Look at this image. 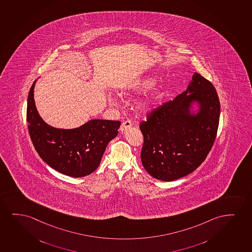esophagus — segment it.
Masks as SVG:
<instances>
[{
    "label": "esophagus",
    "instance_id": "1",
    "mask_svg": "<svg viewBox=\"0 0 252 252\" xmlns=\"http://www.w3.org/2000/svg\"><path fill=\"white\" fill-rule=\"evenodd\" d=\"M131 122L130 120H126V121H123L121 125V131H123L126 130V129H127V128L131 127Z\"/></svg>",
    "mask_w": 252,
    "mask_h": 252
}]
</instances>
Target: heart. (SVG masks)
<instances>
[{
	"mask_svg": "<svg viewBox=\"0 0 252 252\" xmlns=\"http://www.w3.org/2000/svg\"><path fill=\"white\" fill-rule=\"evenodd\" d=\"M155 82L156 80L151 78V77H145L143 79H141L140 81L135 83L134 85H132V90L136 91V92H143V91H146L148 89L151 88L154 85H155ZM160 90L159 88H155L153 91L146 95L144 99H142L138 104L137 107L138 108L144 111V110H147L148 108L151 107L154 101H156L157 98L160 96ZM108 101L110 103H115L116 101V99L115 97H109L108 98Z\"/></svg>",
	"mask_w": 252,
	"mask_h": 252,
	"instance_id": "1",
	"label": "heart"
}]
</instances>
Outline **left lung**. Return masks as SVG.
Segmentation results:
<instances>
[{
  "mask_svg": "<svg viewBox=\"0 0 252 252\" xmlns=\"http://www.w3.org/2000/svg\"><path fill=\"white\" fill-rule=\"evenodd\" d=\"M199 105L196 114L190 108ZM219 97L214 85L195 72L186 92L165 102L140 123L141 160L151 176L173 181L196 170L206 159L219 126Z\"/></svg>",
  "mask_w": 252,
  "mask_h": 252,
  "instance_id": "1",
  "label": "left lung"
}]
</instances>
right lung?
<instances>
[{
    "instance_id": "1",
    "label": "right lung",
    "mask_w": 252,
    "mask_h": 252,
    "mask_svg": "<svg viewBox=\"0 0 252 252\" xmlns=\"http://www.w3.org/2000/svg\"><path fill=\"white\" fill-rule=\"evenodd\" d=\"M30 89L27 120L33 145L49 167L67 176H87L98 167L108 143L118 134L121 121L92 120L74 129H60L40 117Z\"/></svg>"
}]
</instances>
